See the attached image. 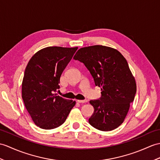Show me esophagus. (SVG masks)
<instances>
[{"instance_id":"obj_1","label":"esophagus","mask_w":160,"mask_h":160,"mask_svg":"<svg viewBox=\"0 0 160 160\" xmlns=\"http://www.w3.org/2000/svg\"><path fill=\"white\" fill-rule=\"evenodd\" d=\"M77 102L78 103H86L87 102V99H83V100H77Z\"/></svg>"}]
</instances>
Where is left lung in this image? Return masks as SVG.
I'll return each instance as SVG.
<instances>
[{"label":"left lung","instance_id":"1","mask_svg":"<svg viewBox=\"0 0 160 160\" xmlns=\"http://www.w3.org/2000/svg\"><path fill=\"white\" fill-rule=\"evenodd\" d=\"M90 72L101 98L91 100L94 112L88 122L101 131H111L124 121L133 102L136 84L128 63L119 52L103 46L82 48L73 57Z\"/></svg>","mask_w":160,"mask_h":160}]
</instances>
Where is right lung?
Returning <instances> with one entry per match:
<instances>
[{
  "mask_svg": "<svg viewBox=\"0 0 160 160\" xmlns=\"http://www.w3.org/2000/svg\"><path fill=\"white\" fill-rule=\"evenodd\" d=\"M77 50V47L45 48L32 56L26 68L22 97L33 122L40 128L59 127L76 104L54 92L60 88L61 74Z\"/></svg>",
  "mask_w": 160,
  "mask_h": 160,
  "instance_id": "right-lung-1",
  "label": "right lung"
}]
</instances>
